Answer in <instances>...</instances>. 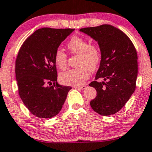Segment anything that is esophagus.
Here are the masks:
<instances>
[{"label": "esophagus", "instance_id": "34e87169", "mask_svg": "<svg viewBox=\"0 0 152 152\" xmlns=\"http://www.w3.org/2000/svg\"><path fill=\"white\" fill-rule=\"evenodd\" d=\"M86 88V86H74V88H76V89H79V90H83Z\"/></svg>", "mask_w": 152, "mask_h": 152}]
</instances>
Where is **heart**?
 I'll use <instances>...</instances> for the list:
<instances>
[{
  "mask_svg": "<svg viewBox=\"0 0 152 152\" xmlns=\"http://www.w3.org/2000/svg\"><path fill=\"white\" fill-rule=\"evenodd\" d=\"M67 47L71 53L78 54L77 66L80 67L62 73L60 81L66 85H83L88 78L90 70L94 71L99 64L101 58L100 49L96 45L89 44L86 39L78 36L73 37ZM54 61L60 69H64L67 62L66 54L61 49L56 50Z\"/></svg>",
  "mask_w": 152,
  "mask_h": 152,
  "instance_id": "1",
  "label": "heart"
}]
</instances>
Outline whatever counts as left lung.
I'll return each instance as SVG.
<instances>
[{
	"mask_svg": "<svg viewBox=\"0 0 152 152\" xmlns=\"http://www.w3.org/2000/svg\"><path fill=\"white\" fill-rule=\"evenodd\" d=\"M80 31L98 42L101 54L96 80L90 86L97 96L91 101L95 112L107 116L118 113L125 105L136 88L137 54L130 39L121 30L110 25L86 27Z\"/></svg>",
	"mask_w": 152,
	"mask_h": 152,
	"instance_id": "8db88e82",
	"label": "left lung"
}]
</instances>
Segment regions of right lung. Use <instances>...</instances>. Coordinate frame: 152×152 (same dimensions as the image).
Instances as JSON below:
<instances>
[{
	"label": "right lung",
	"mask_w": 152,
	"mask_h": 152,
	"mask_svg": "<svg viewBox=\"0 0 152 152\" xmlns=\"http://www.w3.org/2000/svg\"><path fill=\"white\" fill-rule=\"evenodd\" d=\"M74 31L43 27L31 34L20 49L15 61L18 92L27 109L37 118L56 116L71 89L57 83L54 53Z\"/></svg>",
	"instance_id": "add662e5"
}]
</instances>
